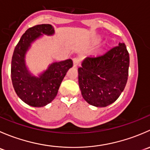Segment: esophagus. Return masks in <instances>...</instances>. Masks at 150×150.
I'll return each mask as SVG.
<instances>
[{
	"label": "esophagus",
	"instance_id": "esophagus-1",
	"mask_svg": "<svg viewBox=\"0 0 150 150\" xmlns=\"http://www.w3.org/2000/svg\"><path fill=\"white\" fill-rule=\"evenodd\" d=\"M80 64V59L78 57H75L73 59V66L75 67H77Z\"/></svg>",
	"mask_w": 150,
	"mask_h": 150
}]
</instances>
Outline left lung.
<instances>
[{"label": "left lung", "mask_w": 150, "mask_h": 150, "mask_svg": "<svg viewBox=\"0 0 150 150\" xmlns=\"http://www.w3.org/2000/svg\"><path fill=\"white\" fill-rule=\"evenodd\" d=\"M128 67L129 54L123 43L97 56L86 57L78 68V83L83 99L97 107L112 104L125 88Z\"/></svg>", "instance_id": "obj_1"}]
</instances>
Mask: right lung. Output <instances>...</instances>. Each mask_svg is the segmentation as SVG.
<instances>
[{
  "instance_id": "add662e5",
  "label": "right lung",
  "mask_w": 150,
  "mask_h": 150,
  "mask_svg": "<svg viewBox=\"0 0 150 150\" xmlns=\"http://www.w3.org/2000/svg\"><path fill=\"white\" fill-rule=\"evenodd\" d=\"M54 30L48 24L29 28L21 37L13 51L11 60V81L17 96L28 105L46 106L52 102L67 72L73 65L72 59L54 62L38 77L33 75L25 64V55L31 43L43 34L52 35Z\"/></svg>"
}]
</instances>
